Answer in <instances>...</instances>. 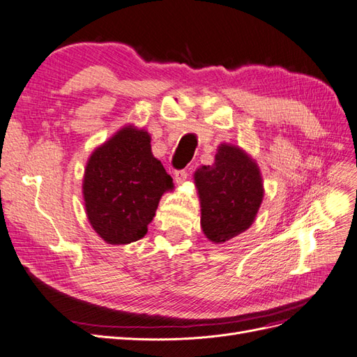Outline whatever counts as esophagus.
Wrapping results in <instances>:
<instances>
[{
  "mask_svg": "<svg viewBox=\"0 0 357 357\" xmlns=\"http://www.w3.org/2000/svg\"><path fill=\"white\" fill-rule=\"evenodd\" d=\"M174 178H176L177 185H181V183L188 178V171H186V169H178V171H176V172H174Z\"/></svg>",
  "mask_w": 357,
  "mask_h": 357,
  "instance_id": "esophagus-1",
  "label": "esophagus"
}]
</instances>
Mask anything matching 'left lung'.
<instances>
[{"mask_svg":"<svg viewBox=\"0 0 357 357\" xmlns=\"http://www.w3.org/2000/svg\"><path fill=\"white\" fill-rule=\"evenodd\" d=\"M195 186L201 204V228L223 244L253 225L264 199V181L256 160L238 146L222 143L214 164L199 167Z\"/></svg>","mask_w":357,"mask_h":357,"instance_id":"1","label":"left lung"}]
</instances>
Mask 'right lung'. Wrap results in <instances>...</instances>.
I'll list each match as a JSON object with an SVG mask.
<instances>
[{
    "mask_svg": "<svg viewBox=\"0 0 357 357\" xmlns=\"http://www.w3.org/2000/svg\"><path fill=\"white\" fill-rule=\"evenodd\" d=\"M144 128L126 125L96 147L86 162L82 193L93 231L112 245L147 234L159 201L174 183L150 146Z\"/></svg>",
    "mask_w": 357,
    "mask_h": 357,
    "instance_id": "obj_1",
    "label": "right lung"
}]
</instances>
